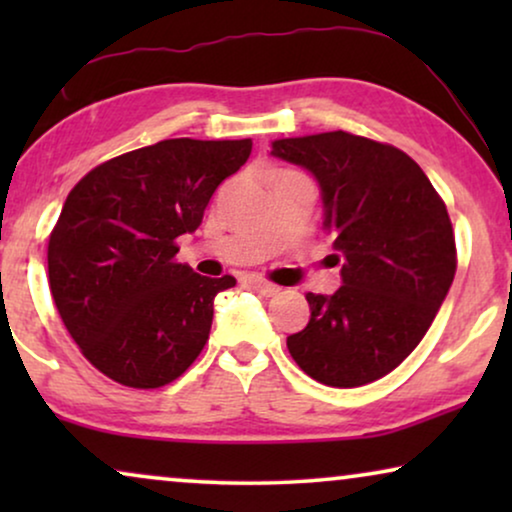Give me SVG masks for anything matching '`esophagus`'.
<instances>
[{
    "label": "esophagus",
    "mask_w": 512,
    "mask_h": 512,
    "mask_svg": "<svg viewBox=\"0 0 512 512\" xmlns=\"http://www.w3.org/2000/svg\"><path fill=\"white\" fill-rule=\"evenodd\" d=\"M247 284H249L254 291L261 293V296H265V298L277 296V293H279V286L265 282V279H261V277H247Z\"/></svg>",
    "instance_id": "1"
}]
</instances>
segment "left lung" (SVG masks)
I'll list each match as a JSON object with an SVG mask.
<instances>
[{
  "label": "left lung",
  "instance_id": "1",
  "mask_svg": "<svg viewBox=\"0 0 512 512\" xmlns=\"http://www.w3.org/2000/svg\"><path fill=\"white\" fill-rule=\"evenodd\" d=\"M270 153L317 179L342 286L307 293L310 321L286 338L326 387H361L408 359L457 272L445 202L408 153L349 132L286 137Z\"/></svg>",
  "mask_w": 512,
  "mask_h": 512
}]
</instances>
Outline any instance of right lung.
Returning a JSON list of instances; mask_svg holds the SVG:
<instances>
[{
	"label": "right lung",
	"mask_w": 512,
	"mask_h": 512,
	"mask_svg": "<svg viewBox=\"0 0 512 512\" xmlns=\"http://www.w3.org/2000/svg\"><path fill=\"white\" fill-rule=\"evenodd\" d=\"M251 139H165L97 165L67 195L48 240V282L62 324L93 366L135 389L165 387L205 347L214 298L235 277L177 263Z\"/></svg>",
	"instance_id": "add662e5"
}]
</instances>
